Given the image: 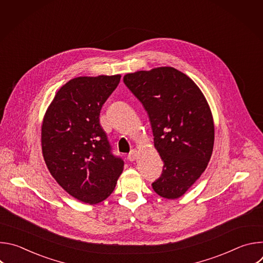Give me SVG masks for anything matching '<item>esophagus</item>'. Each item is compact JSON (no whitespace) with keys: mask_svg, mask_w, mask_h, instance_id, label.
I'll list each match as a JSON object with an SVG mask.
<instances>
[{"mask_svg":"<svg viewBox=\"0 0 263 263\" xmlns=\"http://www.w3.org/2000/svg\"><path fill=\"white\" fill-rule=\"evenodd\" d=\"M136 157H137V152L135 151V149H132V151L128 154L127 159H128L129 161H134V160L136 159Z\"/></svg>","mask_w":263,"mask_h":263,"instance_id":"34e87169","label":"esophagus"}]
</instances>
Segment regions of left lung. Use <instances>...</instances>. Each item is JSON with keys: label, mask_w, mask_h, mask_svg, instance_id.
<instances>
[{"label": "left lung", "mask_w": 263, "mask_h": 263, "mask_svg": "<svg viewBox=\"0 0 263 263\" xmlns=\"http://www.w3.org/2000/svg\"><path fill=\"white\" fill-rule=\"evenodd\" d=\"M124 83L146 110L164 163L153 190L162 198L178 199L210 160L214 124L209 105L197 84L171 66L127 73Z\"/></svg>", "instance_id": "obj_1"}]
</instances>
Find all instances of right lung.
Returning a JSON list of instances; mask_svg holds the SVG:
<instances>
[{"instance_id": "right-lung-1", "label": "right lung", "mask_w": 263, "mask_h": 263, "mask_svg": "<svg viewBox=\"0 0 263 263\" xmlns=\"http://www.w3.org/2000/svg\"><path fill=\"white\" fill-rule=\"evenodd\" d=\"M120 80L121 74L69 80L57 91L42 126L51 175L71 197L90 205L112 194L124 168L100 124L102 106Z\"/></svg>"}]
</instances>
